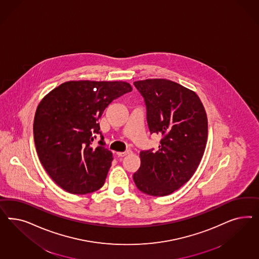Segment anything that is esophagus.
<instances>
[{"label": "esophagus", "mask_w": 259, "mask_h": 259, "mask_svg": "<svg viewBox=\"0 0 259 259\" xmlns=\"http://www.w3.org/2000/svg\"><path fill=\"white\" fill-rule=\"evenodd\" d=\"M131 153H132L131 150H126L125 152H118L117 155H118V157H125L127 155L131 154Z\"/></svg>", "instance_id": "34e87169"}]
</instances>
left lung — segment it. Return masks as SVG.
<instances>
[{"label": "left lung", "instance_id": "obj_1", "mask_svg": "<svg viewBox=\"0 0 259 259\" xmlns=\"http://www.w3.org/2000/svg\"><path fill=\"white\" fill-rule=\"evenodd\" d=\"M144 98L150 133L161 136L157 151H141L135 184L150 196H168L193 177L208 137L203 104L192 90L165 78L138 80Z\"/></svg>", "mask_w": 259, "mask_h": 259}]
</instances>
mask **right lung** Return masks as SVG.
Returning <instances> with one entry per match:
<instances>
[{
	"mask_svg": "<svg viewBox=\"0 0 259 259\" xmlns=\"http://www.w3.org/2000/svg\"><path fill=\"white\" fill-rule=\"evenodd\" d=\"M131 91L125 81L70 80L39 102L33 124L35 146L40 163L61 188L75 195L102 188L113 157L102 136L101 146L91 147L101 134L98 121L111 102Z\"/></svg>",
	"mask_w": 259,
	"mask_h": 259,
	"instance_id": "add662e5",
	"label": "right lung"
}]
</instances>
